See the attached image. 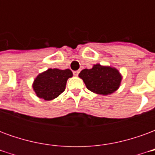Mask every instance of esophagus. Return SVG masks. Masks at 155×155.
I'll list each match as a JSON object with an SVG mask.
<instances>
[{
	"mask_svg": "<svg viewBox=\"0 0 155 155\" xmlns=\"http://www.w3.org/2000/svg\"><path fill=\"white\" fill-rule=\"evenodd\" d=\"M79 72H80V71H74V72H73V74H74V76H78V74H79Z\"/></svg>",
	"mask_w": 155,
	"mask_h": 155,
	"instance_id": "1",
	"label": "esophagus"
}]
</instances>
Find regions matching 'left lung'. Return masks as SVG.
<instances>
[{
    "mask_svg": "<svg viewBox=\"0 0 155 155\" xmlns=\"http://www.w3.org/2000/svg\"><path fill=\"white\" fill-rule=\"evenodd\" d=\"M79 77L83 80L85 86L93 93L108 95L114 93L120 88L122 74L113 66L96 64L88 70L81 71Z\"/></svg>",
    "mask_w": 155,
    "mask_h": 155,
    "instance_id": "8db88e82",
    "label": "left lung"
}]
</instances>
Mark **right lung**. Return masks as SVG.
I'll use <instances>...</instances> for the list:
<instances>
[{
  "mask_svg": "<svg viewBox=\"0 0 155 155\" xmlns=\"http://www.w3.org/2000/svg\"><path fill=\"white\" fill-rule=\"evenodd\" d=\"M73 76L70 69H48L35 78L32 84L33 91L44 101H52L64 91L68 79Z\"/></svg>",
  "mask_w": 155,
  "mask_h": 155,
  "instance_id": "right-lung-1",
  "label": "right lung"
}]
</instances>
